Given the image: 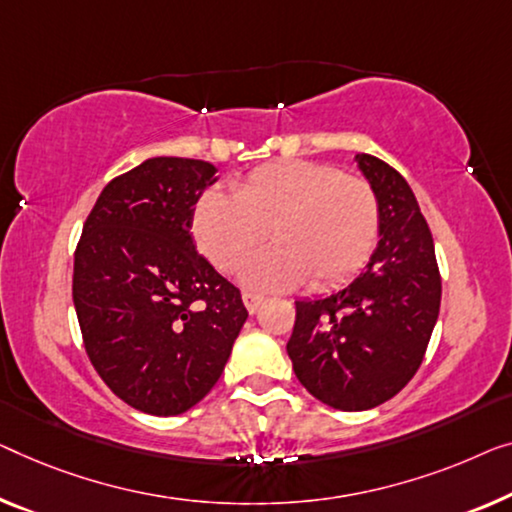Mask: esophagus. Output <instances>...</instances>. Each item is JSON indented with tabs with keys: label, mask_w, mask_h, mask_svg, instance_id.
Returning <instances> with one entry per match:
<instances>
[{
	"label": "esophagus",
	"mask_w": 512,
	"mask_h": 512,
	"mask_svg": "<svg viewBox=\"0 0 512 512\" xmlns=\"http://www.w3.org/2000/svg\"><path fill=\"white\" fill-rule=\"evenodd\" d=\"M262 296H257L253 292H243V303H246V310L250 312V315H255V312L259 310V305H262Z\"/></svg>",
	"instance_id": "obj_1"
}]
</instances>
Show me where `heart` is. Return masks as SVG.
<instances>
[{
    "label": "heart",
    "mask_w": 512,
    "mask_h": 512,
    "mask_svg": "<svg viewBox=\"0 0 512 512\" xmlns=\"http://www.w3.org/2000/svg\"><path fill=\"white\" fill-rule=\"evenodd\" d=\"M232 195L209 190L195 204L193 236L202 255L232 271L262 246L273 248L241 269L255 289H312L342 285L368 262L379 236L372 188L338 167L312 160H280L236 181Z\"/></svg>",
    "instance_id": "b5f03b06"
}]
</instances>
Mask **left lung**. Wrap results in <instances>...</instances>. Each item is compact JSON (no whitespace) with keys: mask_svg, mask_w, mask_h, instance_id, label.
I'll use <instances>...</instances> for the list:
<instances>
[{"mask_svg":"<svg viewBox=\"0 0 512 512\" xmlns=\"http://www.w3.org/2000/svg\"><path fill=\"white\" fill-rule=\"evenodd\" d=\"M354 163L377 197V248L347 287L296 301L287 342L305 391L340 411L379 407L409 384L441 303L432 234L414 190L384 160L356 154Z\"/></svg>","mask_w":512,"mask_h":512,"instance_id":"1","label":"left lung"}]
</instances>
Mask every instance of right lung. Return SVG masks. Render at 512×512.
Listing matches in <instances>:
<instances>
[{
	"mask_svg": "<svg viewBox=\"0 0 512 512\" xmlns=\"http://www.w3.org/2000/svg\"><path fill=\"white\" fill-rule=\"evenodd\" d=\"M216 172L207 160L147 158L103 188L75 250L73 303L89 361L117 398L151 416L195 407L248 319L239 289L190 234Z\"/></svg>",
	"mask_w": 512,
	"mask_h": 512,
	"instance_id": "1",
	"label": "right lung"
}]
</instances>
